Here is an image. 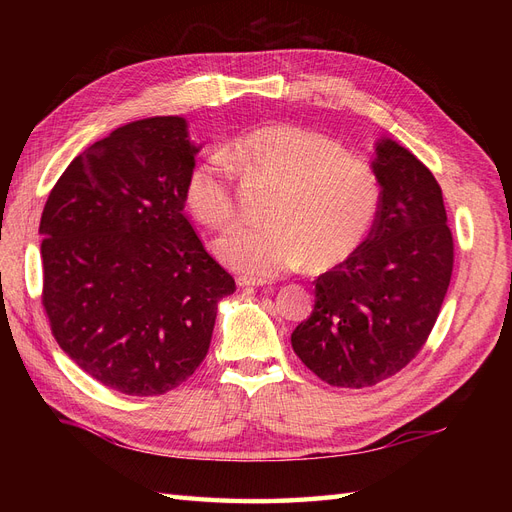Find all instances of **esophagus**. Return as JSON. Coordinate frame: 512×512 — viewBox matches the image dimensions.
I'll return each instance as SVG.
<instances>
[{"instance_id":"1","label":"esophagus","mask_w":512,"mask_h":512,"mask_svg":"<svg viewBox=\"0 0 512 512\" xmlns=\"http://www.w3.org/2000/svg\"><path fill=\"white\" fill-rule=\"evenodd\" d=\"M269 280H265V277H247V275H241L237 277V286L241 288H254V286H267Z\"/></svg>"}]
</instances>
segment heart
Here are the masks:
<instances>
[{"mask_svg": "<svg viewBox=\"0 0 512 512\" xmlns=\"http://www.w3.org/2000/svg\"><path fill=\"white\" fill-rule=\"evenodd\" d=\"M228 158L275 181L267 222H239L218 239L220 258L241 273L275 275L301 265L329 269L354 254L374 226L380 181L365 160L333 138L290 123L256 126L230 141ZM222 151L200 158L185 200L209 228L226 226L237 209L235 177Z\"/></svg>", "mask_w": 512, "mask_h": 512, "instance_id": "obj_1", "label": "heart"}]
</instances>
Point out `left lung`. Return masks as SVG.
Wrapping results in <instances>:
<instances>
[{
  "mask_svg": "<svg viewBox=\"0 0 512 512\" xmlns=\"http://www.w3.org/2000/svg\"><path fill=\"white\" fill-rule=\"evenodd\" d=\"M378 218L344 262L322 273L292 348L331 386L363 389L404 369L436 324L453 273V235L431 170L391 138L371 162Z\"/></svg>",
  "mask_w": 512,
  "mask_h": 512,
  "instance_id": "obj_1",
  "label": "left lung"
}]
</instances>
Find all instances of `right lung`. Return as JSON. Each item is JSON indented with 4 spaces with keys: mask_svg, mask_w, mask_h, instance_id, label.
<instances>
[{
    "mask_svg": "<svg viewBox=\"0 0 512 512\" xmlns=\"http://www.w3.org/2000/svg\"><path fill=\"white\" fill-rule=\"evenodd\" d=\"M196 153L183 117L132 121L76 156L44 205L53 337L113 391L177 389L209 352L220 299L235 292L183 213Z\"/></svg>",
    "mask_w": 512,
    "mask_h": 512,
    "instance_id": "right-lung-1",
    "label": "right lung"
}]
</instances>
